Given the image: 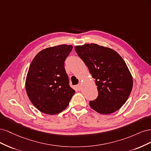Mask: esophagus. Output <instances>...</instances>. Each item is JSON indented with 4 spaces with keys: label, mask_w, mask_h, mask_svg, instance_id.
<instances>
[{
    "label": "esophagus",
    "mask_w": 151,
    "mask_h": 151,
    "mask_svg": "<svg viewBox=\"0 0 151 151\" xmlns=\"http://www.w3.org/2000/svg\"><path fill=\"white\" fill-rule=\"evenodd\" d=\"M81 87H82V84H81V83H80V84H79L77 86V88L78 89H81Z\"/></svg>",
    "instance_id": "obj_1"
}]
</instances>
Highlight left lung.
Instances as JSON below:
<instances>
[{
	"label": "left lung",
	"mask_w": 151,
	"mask_h": 151,
	"mask_svg": "<svg viewBox=\"0 0 151 151\" xmlns=\"http://www.w3.org/2000/svg\"><path fill=\"white\" fill-rule=\"evenodd\" d=\"M75 50L98 86V96L89 102L91 108L104 115L118 110L133 87V78L123 59L113 49L94 43L76 46Z\"/></svg>",
	"instance_id": "8db88e82"
}]
</instances>
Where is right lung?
<instances>
[{
  "mask_svg": "<svg viewBox=\"0 0 151 151\" xmlns=\"http://www.w3.org/2000/svg\"><path fill=\"white\" fill-rule=\"evenodd\" d=\"M72 45L43 49L32 60L26 79L27 95L39 111L56 115L68 106L75 90L69 86L64 62Z\"/></svg>",
  "mask_w": 151,
  "mask_h": 151,
  "instance_id": "right-lung-1",
  "label": "right lung"
}]
</instances>
